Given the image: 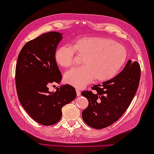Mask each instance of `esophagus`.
Wrapping results in <instances>:
<instances>
[{"instance_id":"1","label":"esophagus","mask_w":154,"mask_h":154,"mask_svg":"<svg viewBox=\"0 0 154 154\" xmlns=\"http://www.w3.org/2000/svg\"><path fill=\"white\" fill-rule=\"evenodd\" d=\"M76 93H77V96H79L80 94H81L80 89H79V88H76Z\"/></svg>"}]
</instances>
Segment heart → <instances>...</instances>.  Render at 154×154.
<instances>
[{
	"mask_svg": "<svg viewBox=\"0 0 154 154\" xmlns=\"http://www.w3.org/2000/svg\"><path fill=\"white\" fill-rule=\"evenodd\" d=\"M83 57V66L72 69L65 74V81L74 87H85L91 81L112 79L125 63L126 49L109 39L98 37L82 38L71 45H61L55 51V62L67 68L76 63L75 54Z\"/></svg>",
	"mask_w": 154,
	"mask_h": 154,
	"instance_id": "b5f03b06",
	"label": "heart"
}]
</instances>
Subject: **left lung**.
<instances>
[{"mask_svg": "<svg viewBox=\"0 0 154 154\" xmlns=\"http://www.w3.org/2000/svg\"><path fill=\"white\" fill-rule=\"evenodd\" d=\"M140 79V64L129 60L116 77L93 85V91L81 93L89 101V105L82 112L84 122L95 129H102L115 122L130 106Z\"/></svg>", "mask_w": 154, "mask_h": 154, "instance_id": "left-lung-1", "label": "left lung"}]
</instances>
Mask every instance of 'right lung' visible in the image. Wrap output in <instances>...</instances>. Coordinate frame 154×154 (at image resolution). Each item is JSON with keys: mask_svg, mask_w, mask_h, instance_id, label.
<instances>
[{"mask_svg": "<svg viewBox=\"0 0 154 154\" xmlns=\"http://www.w3.org/2000/svg\"><path fill=\"white\" fill-rule=\"evenodd\" d=\"M63 34H43L26 44L18 55L16 66V87L20 103L35 122L50 126L60 120L62 107L76 97L69 85L50 92L51 83L61 82L62 75L54 58Z\"/></svg>", "mask_w": 154, "mask_h": 154, "instance_id": "add662e5", "label": "right lung"}]
</instances>
